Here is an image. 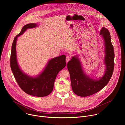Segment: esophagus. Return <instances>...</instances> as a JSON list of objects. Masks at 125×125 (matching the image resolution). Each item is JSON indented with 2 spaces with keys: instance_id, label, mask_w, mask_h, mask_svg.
Wrapping results in <instances>:
<instances>
[{
  "instance_id": "esophagus-1",
  "label": "esophagus",
  "mask_w": 125,
  "mask_h": 125,
  "mask_svg": "<svg viewBox=\"0 0 125 125\" xmlns=\"http://www.w3.org/2000/svg\"><path fill=\"white\" fill-rule=\"evenodd\" d=\"M70 59H71V57H70V56H67L66 57V62L67 63V62L70 60Z\"/></svg>"
}]
</instances>
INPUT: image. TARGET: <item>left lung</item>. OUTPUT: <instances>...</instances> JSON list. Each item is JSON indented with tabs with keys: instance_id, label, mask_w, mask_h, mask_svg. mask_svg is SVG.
Masks as SVG:
<instances>
[{
	"instance_id": "1",
	"label": "left lung",
	"mask_w": 125,
	"mask_h": 125,
	"mask_svg": "<svg viewBox=\"0 0 125 125\" xmlns=\"http://www.w3.org/2000/svg\"><path fill=\"white\" fill-rule=\"evenodd\" d=\"M104 42L105 72L99 80L93 79L86 75L83 71L79 58L72 57L67 64L73 92L78 96L85 97L94 94L102 89L109 82L114 67V51L108 30L103 27L100 31Z\"/></svg>"
}]
</instances>
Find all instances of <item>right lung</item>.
Returning a JSON list of instances; mask_svg holds the SVG:
<instances>
[{
	"label": "right lung",
	"mask_w": 125,
	"mask_h": 125,
	"mask_svg": "<svg viewBox=\"0 0 125 125\" xmlns=\"http://www.w3.org/2000/svg\"><path fill=\"white\" fill-rule=\"evenodd\" d=\"M37 26V25L34 23L26 25L23 27L21 32L15 37L12 45L10 67L18 84L25 93L34 96L43 97L49 95L52 92L58 73L66 66V56L62 55L50 60L42 72L36 77L29 76L22 72L17 60V40L28 29Z\"/></svg>",
	"instance_id": "add662e5"
}]
</instances>
